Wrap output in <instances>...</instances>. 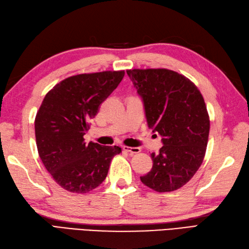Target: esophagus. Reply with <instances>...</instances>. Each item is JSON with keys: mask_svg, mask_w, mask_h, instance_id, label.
I'll return each mask as SVG.
<instances>
[{"mask_svg": "<svg viewBox=\"0 0 249 249\" xmlns=\"http://www.w3.org/2000/svg\"><path fill=\"white\" fill-rule=\"evenodd\" d=\"M123 149L125 152L129 154H139L141 152V149L139 147H130V146H123Z\"/></svg>", "mask_w": 249, "mask_h": 249, "instance_id": "34e87169", "label": "esophagus"}]
</instances>
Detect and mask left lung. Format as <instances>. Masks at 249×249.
<instances>
[{
    "mask_svg": "<svg viewBox=\"0 0 249 249\" xmlns=\"http://www.w3.org/2000/svg\"><path fill=\"white\" fill-rule=\"evenodd\" d=\"M141 96L147 125L162 137L153 167L141 181L157 192L184 186L205 157L210 120L199 90L189 78L167 69L126 71Z\"/></svg>",
    "mask_w": 249,
    "mask_h": 249,
    "instance_id": "1",
    "label": "left lung"
}]
</instances>
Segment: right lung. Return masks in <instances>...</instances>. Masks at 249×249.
<instances>
[{
    "label": "right lung",
    "mask_w": 249,
    "mask_h": 249,
    "mask_svg": "<svg viewBox=\"0 0 249 249\" xmlns=\"http://www.w3.org/2000/svg\"><path fill=\"white\" fill-rule=\"evenodd\" d=\"M124 71L78 74L46 93L35 119L38 153L54 180L73 193H88L105 180L119 146L85 142L89 121L124 77Z\"/></svg>",
    "instance_id": "obj_1"
}]
</instances>
